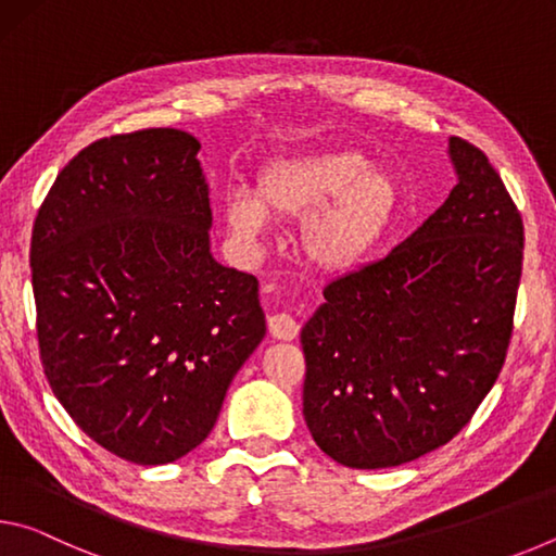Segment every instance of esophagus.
I'll use <instances>...</instances> for the list:
<instances>
[{
	"label": "esophagus",
	"instance_id": "34e87169",
	"mask_svg": "<svg viewBox=\"0 0 556 556\" xmlns=\"http://www.w3.org/2000/svg\"><path fill=\"white\" fill-rule=\"evenodd\" d=\"M267 326H269V333L279 338V341H294V338L301 331L296 318L289 316V314H271L267 318Z\"/></svg>",
	"mask_w": 556,
	"mask_h": 556
}]
</instances>
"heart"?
Segmentation results:
<instances>
[{
    "label": "heart",
    "instance_id": "1",
    "mask_svg": "<svg viewBox=\"0 0 556 556\" xmlns=\"http://www.w3.org/2000/svg\"><path fill=\"white\" fill-rule=\"evenodd\" d=\"M397 186L382 168H370L357 152L324 149L269 164L257 191L235 188L225 201L230 230L255 240L269 213L304 220L301 248L316 267L338 269L372 250L397 211Z\"/></svg>",
    "mask_w": 556,
    "mask_h": 556
}]
</instances>
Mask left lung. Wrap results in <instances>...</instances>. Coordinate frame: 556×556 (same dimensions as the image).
<instances>
[{
    "mask_svg": "<svg viewBox=\"0 0 556 556\" xmlns=\"http://www.w3.org/2000/svg\"><path fill=\"white\" fill-rule=\"evenodd\" d=\"M458 184L390 255L328 281L301 331L304 419L351 468L444 446L503 370L522 275V215L481 149L451 137Z\"/></svg>",
    "mask_w": 556,
    "mask_h": 556,
    "instance_id": "obj_1",
    "label": "left lung"
}]
</instances>
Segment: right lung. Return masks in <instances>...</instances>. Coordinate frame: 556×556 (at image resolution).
<instances>
[{
	"label": "right lung",
	"mask_w": 556,
	"mask_h": 556,
	"mask_svg": "<svg viewBox=\"0 0 556 556\" xmlns=\"http://www.w3.org/2000/svg\"><path fill=\"white\" fill-rule=\"evenodd\" d=\"M199 139H98L55 176L31 232L36 336L51 390L112 454L172 464L211 434L265 338L260 281L211 257Z\"/></svg>",
	"instance_id": "obj_1"
}]
</instances>
